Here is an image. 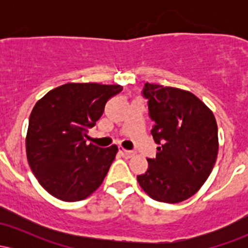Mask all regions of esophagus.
I'll return each instance as SVG.
<instances>
[{"instance_id": "esophagus-1", "label": "esophagus", "mask_w": 248, "mask_h": 248, "mask_svg": "<svg viewBox=\"0 0 248 248\" xmlns=\"http://www.w3.org/2000/svg\"><path fill=\"white\" fill-rule=\"evenodd\" d=\"M119 152L121 153V155L124 156V158H130V157H133L134 155H135V153H134V152H130V150H126V149H124V148H120V149H119Z\"/></svg>"}]
</instances>
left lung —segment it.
I'll return each mask as SVG.
<instances>
[{"instance_id":"1","label":"left lung","mask_w":248,"mask_h":248,"mask_svg":"<svg viewBox=\"0 0 248 248\" xmlns=\"http://www.w3.org/2000/svg\"><path fill=\"white\" fill-rule=\"evenodd\" d=\"M142 95L158 147L138 182L155 201L179 203L195 195L212 171L218 155L217 122L206 105L187 91L146 82Z\"/></svg>"}]
</instances>
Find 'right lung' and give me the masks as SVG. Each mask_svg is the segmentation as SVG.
<instances>
[{
    "label": "right lung",
    "mask_w": 248,
    "mask_h": 248,
    "mask_svg": "<svg viewBox=\"0 0 248 248\" xmlns=\"http://www.w3.org/2000/svg\"><path fill=\"white\" fill-rule=\"evenodd\" d=\"M121 91L120 85L69 82L37 101L25 140L27 157L39 184L53 197L81 201L101 186L118 147L87 144V132Z\"/></svg>",
    "instance_id": "add662e5"
}]
</instances>
